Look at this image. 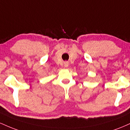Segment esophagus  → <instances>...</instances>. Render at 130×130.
I'll return each instance as SVG.
<instances>
[{"mask_svg":"<svg viewBox=\"0 0 130 130\" xmlns=\"http://www.w3.org/2000/svg\"><path fill=\"white\" fill-rule=\"evenodd\" d=\"M63 65H64V67H67L68 66V62H65L63 63Z\"/></svg>","mask_w":130,"mask_h":130,"instance_id":"esophagus-1","label":"esophagus"}]
</instances>
